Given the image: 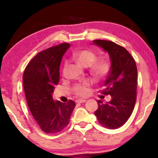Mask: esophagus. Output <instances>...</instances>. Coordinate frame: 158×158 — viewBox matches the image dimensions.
<instances>
[{"mask_svg":"<svg viewBox=\"0 0 158 158\" xmlns=\"http://www.w3.org/2000/svg\"><path fill=\"white\" fill-rule=\"evenodd\" d=\"M85 99H78V100H76L75 101V102L76 103H84L85 102Z\"/></svg>","mask_w":158,"mask_h":158,"instance_id":"1","label":"esophagus"}]
</instances>
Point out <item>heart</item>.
Segmentation results:
<instances>
[{"instance_id":"heart-1","label":"heart","mask_w":158,"mask_h":158,"mask_svg":"<svg viewBox=\"0 0 158 158\" xmlns=\"http://www.w3.org/2000/svg\"><path fill=\"white\" fill-rule=\"evenodd\" d=\"M72 57L81 67L86 68L92 64L90 67V73L97 79L105 78L109 74L110 71L109 62L105 60H98L95 62L94 61L97 59V55L91 50L81 49L75 51L72 53ZM90 84V82L88 80H85L81 83H77L72 88L73 92L77 96H85L88 93V87Z\"/></svg>"}]
</instances>
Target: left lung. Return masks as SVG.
I'll list each match as a JSON object with an SVG mask.
<instances>
[{"instance_id": "left-lung-1", "label": "left lung", "mask_w": 158, "mask_h": 158, "mask_svg": "<svg viewBox=\"0 0 158 158\" xmlns=\"http://www.w3.org/2000/svg\"><path fill=\"white\" fill-rule=\"evenodd\" d=\"M98 45L109 53L111 70L104 81L101 94L110 95L111 101L103 103L98 101L95 111L99 124L115 129L124 125L132 113L137 100V69L135 60L124 47L111 41L96 40ZM104 98V96H101Z\"/></svg>"}]
</instances>
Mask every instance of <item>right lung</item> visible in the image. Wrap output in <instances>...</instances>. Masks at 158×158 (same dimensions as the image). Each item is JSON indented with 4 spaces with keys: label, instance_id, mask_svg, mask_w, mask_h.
Wrapping results in <instances>:
<instances>
[{
    "label": "right lung",
    "instance_id": "right-lung-1",
    "mask_svg": "<svg viewBox=\"0 0 158 158\" xmlns=\"http://www.w3.org/2000/svg\"><path fill=\"white\" fill-rule=\"evenodd\" d=\"M70 47L69 43H62L40 52L28 63L23 75L28 106L41 129L47 134L65 128L75 106L72 100L62 103L52 96L60 82L62 57Z\"/></svg>",
    "mask_w": 158,
    "mask_h": 158
}]
</instances>
